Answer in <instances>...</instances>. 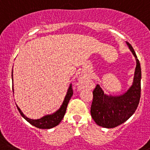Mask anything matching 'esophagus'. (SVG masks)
Here are the masks:
<instances>
[{
	"instance_id": "34e87169",
	"label": "esophagus",
	"mask_w": 150,
	"mask_h": 150,
	"mask_svg": "<svg viewBox=\"0 0 150 150\" xmlns=\"http://www.w3.org/2000/svg\"><path fill=\"white\" fill-rule=\"evenodd\" d=\"M85 83H86V81H85V79H83V78H81V82H80L79 87L80 88L84 87Z\"/></svg>"
}]
</instances>
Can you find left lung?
Instances as JSON below:
<instances>
[{
    "label": "left lung",
    "mask_w": 150,
    "mask_h": 150,
    "mask_svg": "<svg viewBox=\"0 0 150 150\" xmlns=\"http://www.w3.org/2000/svg\"><path fill=\"white\" fill-rule=\"evenodd\" d=\"M136 59L135 76L132 86L120 96H107L98 84L93 90L90 112L92 119L100 127L114 128L129 118L136 110L141 98V69L134 49L127 42Z\"/></svg>",
    "instance_id": "obj_1"
}]
</instances>
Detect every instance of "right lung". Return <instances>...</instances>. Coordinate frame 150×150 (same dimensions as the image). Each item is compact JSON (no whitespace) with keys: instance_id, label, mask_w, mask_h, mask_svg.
Here are the masks:
<instances>
[{"instance_id":"add662e5","label":"right lung","mask_w":150,"mask_h":150,"mask_svg":"<svg viewBox=\"0 0 150 150\" xmlns=\"http://www.w3.org/2000/svg\"><path fill=\"white\" fill-rule=\"evenodd\" d=\"M12 91H13L14 92L13 86H12ZM72 95H73V90H72V84H71L70 86H69V87L67 96H66L65 99H64V102H63V104L61 105V108H60L58 111L56 112L55 113H54V114L50 115L43 116V117H41V118L38 120L29 119V118L26 117V116L23 114V112H22L21 110H20V108H19L17 105L16 106L18 111H19L20 114L21 115L22 117H23L25 120H26L30 124H32L33 126H34V127L39 129H51L52 128V127H56L57 125H58V124H60V122L62 121V119L64 117V115H65L66 113L67 105H68L69 101L70 100Z\"/></svg>"}]
</instances>
